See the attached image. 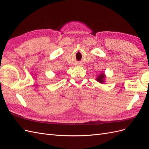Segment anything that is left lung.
<instances>
[{"label": "left lung", "instance_id": "1", "mask_svg": "<svg viewBox=\"0 0 149 149\" xmlns=\"http://www.w3.org/2000/svg\"><path fill=\"white\" fill-rule=\"evenodd\" d=\"M106 78V75L104 73H101L100 74H99L97 78H96V81L97 82L100 83H104V79Z\"/></svg>", "mask_w": 149, "mask_h": 149}]
</instances>
